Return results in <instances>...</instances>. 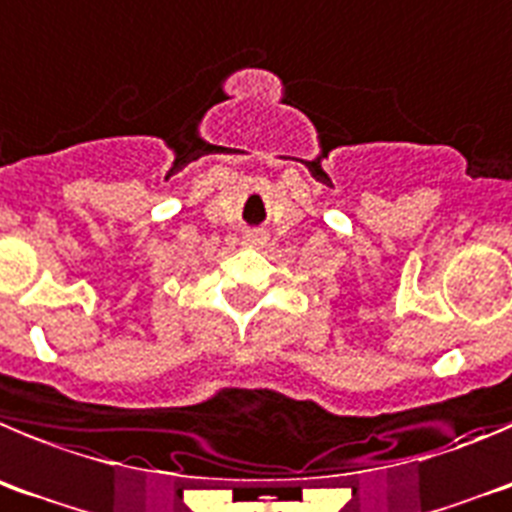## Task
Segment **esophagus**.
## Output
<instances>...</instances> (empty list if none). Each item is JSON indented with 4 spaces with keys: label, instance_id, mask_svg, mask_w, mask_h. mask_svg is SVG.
<instances>
[{
    "label": "esophagus",
    "instance_id": "esophagus-1",
    "mask_svg": "<svg viewBox=\"0 0 512 512\" xmlns=\"http://www.w3.org/2000/svg\"><path fill=\"white\" fill-rule=\"evenodd\" d=\"M265 232H247L245 239H242V245L245 247H262L265 245Z\"/></svg>",
    "mask_w": 512,
    "mask_h": 512
}]
</instances>
